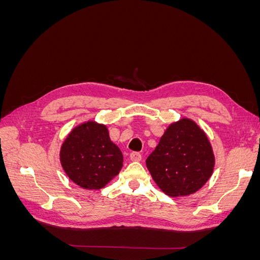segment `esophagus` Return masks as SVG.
I'll list each match as a JSON object with an SVG mask.
<instances>
[{
    "label": "esophagus",
    "mask_w": 260,
    "mask_h": 260,
    "mask_svg": "<svg viewBox=\"0 0 260 260\" xmlns=\"http://www.w3.org/2000/svg\"><path fill=\"white\" fill-rule=\"evenodd\" d=\"M141 158H142V156H141L140 153H137V152H132L130 154V159L132 161H140Z\"/></svg>",
    "instance_id": "esophagus-1"
}]
</instances>
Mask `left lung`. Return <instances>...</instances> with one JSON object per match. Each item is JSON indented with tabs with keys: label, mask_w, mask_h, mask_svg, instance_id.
Masks as SVG:
<instances>
[{
	"label": "left lung",
	"mask_w": 260,
	"mask_h": 260,
	"mask_svg": "<svg viewBox=\"0 0 260 260\" xmlns=\"http://www.w3.org/2000/svg\"><path fill=\"white\" fill-rule=\"evenodd\" d=\"M155 183L170 198L198 192L214 172L215 155L207 135L190 118L168 125L147 157Z\"/></svg>",
	"instance_id": "obj_1"
}]
</instances>
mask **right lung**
<instances>
[{
	"label": "right lung",
	"mask_w": 260,
	"mask_h": 260,
	"mask_svg": "<svg viewBox=\"0 0 260 260\" xmlns=\"http://www.w3.org/2000/svg\"><path fill=\"white\" fill-rule=\"evenodd\" d=\"M59 160L68 178L86 190H100L122 168V153L109 138L105 124H78L60 146Z\"/></svg>",
	"instance_id": "right-lung-1"
}]
</instances>
